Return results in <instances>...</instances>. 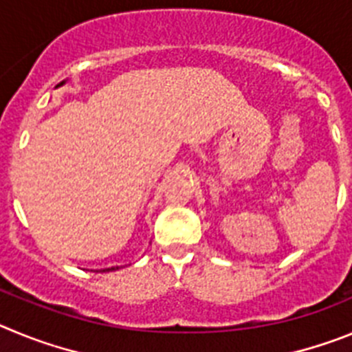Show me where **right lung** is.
Instances as JSON below:
<instances>
[{"mask_svg": "<svg viewBox=\"0 0 352 352\" xmlns=\"http://www.w3.org/2000/svg\"><path fill=\"white\" fill-rule=\"evenodd\" d=\"M61 84H65V82H61ZM59 84V85H61ZM112 270H119V267H112V268H103V270H96V272H112Z\"/></svg>", "mask_w": 352, "mask_h": 352, "instance_id": "add662e5", "label": "right lung"}]
</instances>
